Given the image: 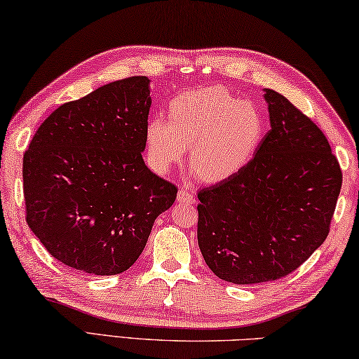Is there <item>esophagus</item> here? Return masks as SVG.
<instances>
[{
    "mask_svg": "<svg viewBox=\"0 0 359 359\" xmlns=\"http://www.w3.org/2000/svg\"><path fill=\"white\" fill-rule=\"evenodd\" d=\"M176 201H178L180 203H183V205H192L194 202H196V197H194L189 191L181 189V191H178V196H176Z\"/></svg>",
    "mask_w": 359,
    "mask_h": 359,
    "instance_id": "1",
    "label": "esophagus"
}]
</instances>
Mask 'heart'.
Returning a JSON list of instances; mask_svg holds the SVG:
<instances>
[{
  "instance_id": "1",
  "label": "heart",
  "mask_w": 359,
  "mask_h": 359,
  "mask_svg": "<svg viewBox=\"0 0 359 359\" xmlns=\"http://www.w3.org/2000/svg\"><path fill=\"white\" fill-rule=\"evenodd\" d=\"M168 121L152 117L146 124V151L152 168L167 173L183 161L205 183L233 178L256 156L266 133L256 104L222 87H203L175 97Z\"/></svg>"
}]
</instances>
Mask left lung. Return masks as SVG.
I'll return each instance as SVG.
<instances>
[{
	"mask_svg": "<svg viewBox=\"0 0 359 359\" xmlns=\"http://www.w3.org/2000/svg\"><path fill=\"white\" fill-rule=\"evenodd\" d=\"M270 130L233 178L198 191V248L216 277L235 285L278 280L329 233L342 172L313 121L264 89Z\"/></svg>",
	"mask_w": 359,
	"mask_h": 359,
	"instance_id": "obj_1",
	"label": "left lung"
}]
</instances>
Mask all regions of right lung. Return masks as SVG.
I'll use <instances>...</instances> for the list:
<instances>
[{
  "label": "right lung",
  "mask_w": 359,
  "mask_h": 359,
  "mask_svg": "<svg viewBox=\"0 0 359 359\" xmlns=\"http://www.w3.org/2000/svg\"><path fill=\"white\" fill-rule=\"evenodd\" d=\"M146 76L109 82L58 107L23 154L27 222L65 266L126 272L143 252L175 184L146 167L151 108Z\"/></svg>",
  "instance_id": "obj_1"
}]
</instances>
